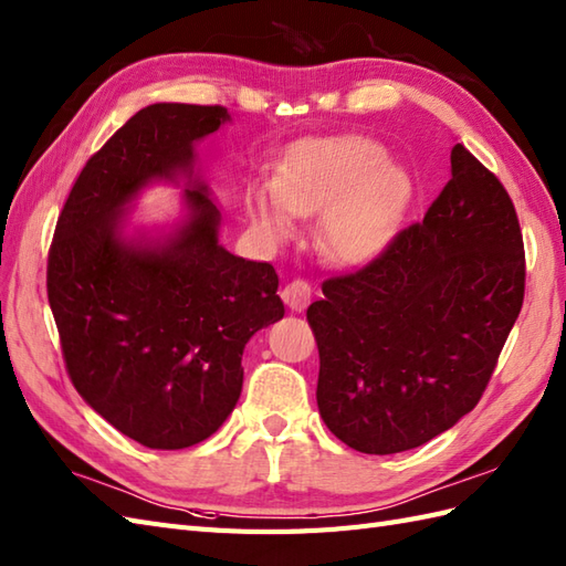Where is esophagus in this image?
Returning a JSON list of instances; mask_svg holds the SVG:
<instances>
[{"mask_svg":"<svg viewBox=\"0 0 566 566\" xmlns=\"http://www.w3.org/2000/svg\"><path fill=\"white\" fill-rule=\"evenodd\" d=\"M311 294H313V289H311V284L304 282V280H292V282H289V284L282 289L284 304H286L289 308H292V311L306 308L308 301H311Z\"/></svg>","mask_w":566,"mask_h":566,"instance_id":"esophagus-1","label":"esophagus"}]
</instances>
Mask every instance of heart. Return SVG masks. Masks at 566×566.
I'll list each match as a JSON object with an SVG mask.
<instances>
[{
    "label": "heart",
    "mask_w": 566,
    "mask_h": 566,
    "mask_svg": "<svg viewBox=\"0 0 566 566\" xmlns=\"http://www.w3.org/2000/svg\"><path fill=\"white\" fill-rule=\"evenodd\" d=\"M410 200V176L388 164L380 144L343 137L296 144L272 186H253L248 192V209L270 239L292 233V214L325 212V251L343 262H364L384 251Z\"/></svg>",
    "instance_id": "heart-1"
}]
</instances>
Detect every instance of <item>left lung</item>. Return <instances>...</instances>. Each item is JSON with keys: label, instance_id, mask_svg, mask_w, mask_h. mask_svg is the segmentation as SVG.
Returning <instances> with one entry per match:
<instances>
[{"label": "left lung", "instance_id": "8db88e82", "mask_svg": "<svg viewBox=\"0 0 566 566\" xmlns=\"http://www.w3.org/2000/svg\"><path fill=\"white\" fill-rule=\"evenodd\" d=\"M525 292L514 202L463 144L424 219L369 265L323 282L306 311L318 410L359 453L410 451L451 429L488 388Z\"/></svg>", "mask_w": 566, "mask_h": 566}]
</instances>
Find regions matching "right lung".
Listing matches in <instances>:
<instances>
[{
    "instance_id": "1",
    "label": "right lung",
    "mask_w": 566,
    "mask_h": 566,
    "mask_svg": "<svg viewBox=\"0 0 566 566\" xmlns=\"http://www.w3.org/2000/svg\"><path fill=\"white\" fill-rule=\"evenodd\" d=\"M221 105L154 103L91 156L48 253V301L74 388L125 437L176 451L223 424L243 388V347L284 315L270 262L219 243V209L192 144ZM189 178V217L164 240H127L126 205L154 179Z\"/></svg>"
}]
</instances>
